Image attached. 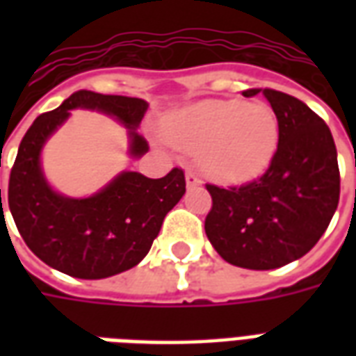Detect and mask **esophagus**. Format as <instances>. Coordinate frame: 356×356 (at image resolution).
I'll return each mask as SVG.
<instances>
[{"label": "esophagus", "mask_w": 356, "mask_h": 356, "mask_svg": "<svg viewBox=\"0 0 356 356\" xmlns=\"http://www.w3.org/2000/svg\"><path fill=\"white\" fill-rule=\"evenodd\" d=\"M185 179H186V186H188V188L200 186V183H202L200 179H198V175H196V173H193V171H186Z\"/></svg>", "instance_id": "1"}]
</instances>
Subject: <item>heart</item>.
I'll return each mask as SVG.
<instances>
[{
	"label": "heart",
	"instance_id": "b5f03b06",
	"mask_svg": "<svg viewBox=\"0 0 356 356\" xmlns=\"http://www.w3.org/2000/svg\"><path fill=\"white\" fill-rule=\"evenodd\" d=\"M163 137L221 183H246L267 170L278 147V120L265 102L208 99L173 112Z\"/></svg>",
	"mask_w": 356,
	"mask_h": 356
}]
</instances>
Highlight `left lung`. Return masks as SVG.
<instances>
[{"instance_id":"1","label":"left lung","mask_w":356,"mask_h":356,"mask_svg":"<svg viewBox=\"0 0 356 356\" xmlns=\"http://www.w3.org/2000/svg\"><path fill=\"white\" fill-rule=\"evenodd\" d=\"M259 89H248L254 97ZM278 120V147L261 177L242 186L206 185V234L225 261L270 270L296 261L321 240L339 202L337 150L330 127L305 102L263 89Z\"/></svg>"}]
</instances>
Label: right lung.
<instances>
[{
  "label": "right lung",
  "mask_w": 356,
  "mask_h": 356,
  "mask_svg": "<svg viewBox=\"0 0 356 356\" xmlns=\"http://www.w3.org/2000/svg\"><path fill=\"white\" fill-rule=\"evenodd\" d=\"M76 108L97 110L129 129L131 158L148 152V143L137 133L147 101L76 91L58 108L35 118L22 137L9 179V209L20 236L43 263L74 278L99 280L145 259L163 217L185 194V173L173 168L165 177L148 179L122 171L88 198L57 193L43 173L42 150Z\"/></svg>",
  "instance_id": "right-lung-1"
}]
</instances>
